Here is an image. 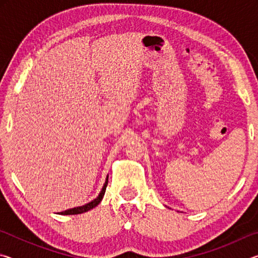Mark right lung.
<instances>
[{
	"label": "right lung",
	"mask_w": 258,
	"mask_h": 258,
	"mask_svg": "<svg viewBox=\"0 0 258 258\" xmlns=\"http://www.w3.org/2000/svg\"><path fill=\"white\" fill-rule=\"evenodd\" d=\"M108 185V176L106 178V182H104V184L102 186V190L100 191V194L97 198H95L94 200H92V202L86 204V205H83V206H80V207H75V208H71V209H67V211L64 212H61L59 213L60 215H76V214H82V213H85L87 211H90V209H92L94 207H97L98 205L100 204V202H101L103 196H104V192H106V187Z\"/></svg>",
	"instance_id": "obj_1"
}]
</instances>
